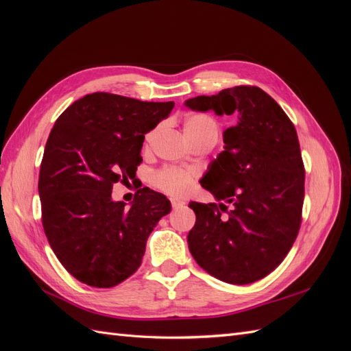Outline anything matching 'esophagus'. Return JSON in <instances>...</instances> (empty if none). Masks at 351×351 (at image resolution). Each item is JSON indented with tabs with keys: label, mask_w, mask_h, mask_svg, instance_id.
<instances>
[{
	"label": "esophagus",
	"mask_w": 351,
	"mask_h": 351,
	"mask_svg": "<svg viewBox=\"0 0 351 351\" xmlns=\"http://www.w3.org/2000/svg\"><path fill=\"white\" fill-rule=\"evenodd\" d=\"M184 205H186L184 200L178 199V197H171V206H173V209H180V208H183Z\"/></svg>",
	"instance_id": "1"
}]
</instances>
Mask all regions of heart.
<instances>
[{
	"instance_id": "b5f03b06",
	"label": "heart",
	"mask_w": 351,
	"mask_h": 351,
	"mask_svg": "<svg viewBox=\"0 0 351 351\" xmlns=\"http://www.w3.org/2000/svg\"><path fill=\"white\" fill-rule=\"evenodd\" d=\"M156 130H151L146 134V142H149ZM183 132L189 142L202 139H210L217 142L219 134V125L214 117L208 114H192L186 117ZM195 174L192 171H183L177 168H164L154 176V183L169 195H182L192 184Z\"/></svg>"
}]
</instances>
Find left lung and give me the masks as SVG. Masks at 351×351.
Segmentation results:
<instances>
[{"label": "left lung", "instance_id": "8db88e82", "mask_svg": "<svg viewBox=\"0 0 351 351\" xmlns=\"http://www.w3.org/2000/svg\"><path fill=\"white\" fill-rule=\"evenodd\" d=\"M186 107L239 114L237 124L224 132V151L200 180L222 204H189L196 214L189 250L221 281L244 285L262 280L284 261L302 224L304 165L294 124L256 86L202 95L187 99Z\"/></svg>", "mask_w": 351, "mask_h": 351}]
</instances>
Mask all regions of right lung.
<instances>
[{"label": "right lung", "mask_w": 351, "mask_h": 351, "mask_svg": "<svg viewBox=\"0 0 351 351\" xmlns=\"http://www.w3.org/2000/svg\"><path fill=\"white\" fill-rule=\"evenodd\" d=\"M174 102H143L95 92L62 112L45 145L39 171L42 226L51 249L74 278L111 289L141 267L158 221L171 202L149 187L130 208L111 199L142 162L145 134L167 119Z\"/></svg>", "instance_id": "1"}]
</instances>
